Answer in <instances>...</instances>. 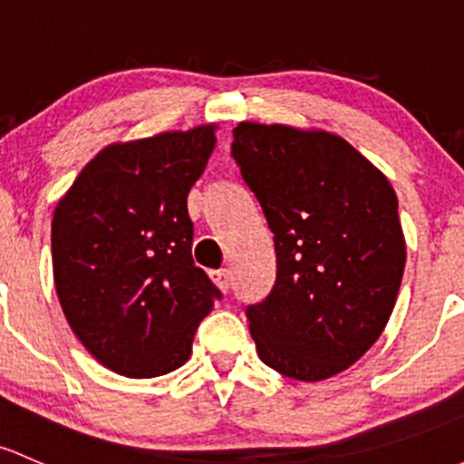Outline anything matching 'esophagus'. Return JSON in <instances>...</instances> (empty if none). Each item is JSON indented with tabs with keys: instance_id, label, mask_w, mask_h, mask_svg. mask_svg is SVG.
<instances>
[{
	"instance_id": "1",
	"label": "esophagus",
	"mask_w": 464,
	"mask_h": 464,
	"mask_svg": "<svg viewBox=\"0 0 464 464\" xmlns=\"http://www.w3.org/2000/svg\"><path fill=\"white\" fill-rule=\"evenodd\" d=\"M211 280L216 282L219 289L227 291L228 286H231V273L228 269H218V271H211Z\"/></svg>"
}]
</instances>
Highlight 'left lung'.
<instances>
[{
    "label": "left lung",
    "mask_w": 464,
    "mask_h": 464,
    "mask_svg": "<svg viewBox=\"0 0 464 464\" xmlns=\"http://www.w3.org/2000/svg\"><path fill=\"white\" fill-rule=\"evenodd\" d=\"M231 155L276 245V282L246 306L266 367L315 382L344 372L382 334L402 282L398 198L347 140L242 121Z\"/></svg>",
    "instance_id": "8db88e82"
}]
</instances>
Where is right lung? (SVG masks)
<instances>
[{
    "label": "right lung",
    "instance_id": "1",
    "mask_svg": "<svg viewBox=\"0 0 464 464\" xmlns=\"http://www.w3.org/2000/svg\"><path fill=\"white\" fill-rule=\"evenodd\" d=\"M216 146L213 126L106 146L53 216L60 304L111 372L155 378L182 367L222 294L195 266L187 198Z\"/></svg>",
    "mask_w": 464,
    "mask_h": 464
}]
</instances>
